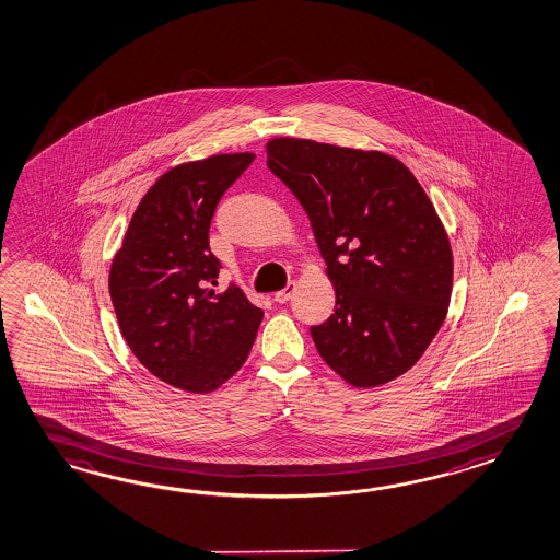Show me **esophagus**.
Masks as SVG:
<instances>
[{"instance_id":"esophagus-1","label":"esophagus","mask_w":560,"mask_h":560,"mask_svg":"<svg viewBox=\"0 0 560 560\" xmlns=\"http://www.w3.org/2000/svg\"><path fill=\"white\" fill-rule=\"evenodd\" d=\"M293 293H295V283H289L285 289L277 291L273 299L277 301V303H287L289 299L293 298Z\"/></svg>"}]
</instances>
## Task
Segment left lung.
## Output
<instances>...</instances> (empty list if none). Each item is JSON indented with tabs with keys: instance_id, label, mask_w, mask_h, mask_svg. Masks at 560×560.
<instances>
[{
	"instance_id": "obj_1",
	"label": "left lung",
	"mask_w": 560,
	"mask_h": 560,
	"mask_svg": "<svg viewBox=\"0 0 560 560\" xmlns=\"http://www.w3.org/2000/svg\"><path fill=\"white\" fill-rule=\"evenodd\" d=\"M267 167L307 211L335 287L311 327L323 361L353 387L407 373L441 329L453 253L431 199L399 160L308 139L267 143Z\"/></svg>"
}]
</instances>
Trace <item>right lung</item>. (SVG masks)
<instances>
[{
	"instance_id": "obj_1",
	"label": "right lung",
	"mask_w": 560,
	"mask_h": 560,
	"mask_svg": "<svg viewBox=\"0 0 560 560\" xmlns=\"http://www.w3.org/2000/svg\"><path fill=\"white\" fill-rule=\"evenodd\" d=\"M253 160L213 155L161 175L112 262L109 295L129 349L149 373L187 393H211L233 377L262 319L240 287H209L221 269L209 249L211 219Z\"/></svg>"
}]
</instances>
